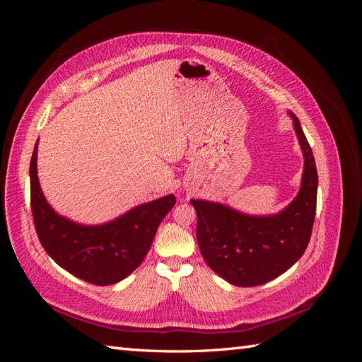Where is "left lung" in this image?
<instances>
[{"label": "left lung", "mask_w": 362, "mask_h": 362, "mask_svg": "<svg viewBox=\"0 0 362 362\" xmlns=\"http://www.w3.org/2000/svg\"><path fill=\"white\" fill-rule=\"evenodd\" d=\"M303 151L300 192L275 216H246L222 204L192 199L196 238L205 262L237 287L262 286L288 270L308 246L317 205V169L311 146L291 113Z\"/></svg>", "instance_id": "left-lung-1"}]
</instances>
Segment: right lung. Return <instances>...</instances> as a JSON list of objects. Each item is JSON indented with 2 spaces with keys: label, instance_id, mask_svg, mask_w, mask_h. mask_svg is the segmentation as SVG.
I'll return each instance as SVG.
<instances>
[{
  "label": "right lung",
  "instance_id": "obj_1",
  "mask_svg": "<svg viewBox=\"0 0 362 362\" xmlns=\"http://www.w3.org/2000/svg\"><path fill=\"white\" fill-rule=\"evenodd\" d=\"M36 158L37 144L30 163V199L39 242L47 254L74 276L95 286H112L127 278L146 257L163 217L175 205V196L141 204L105 225H78L59 216L43 198Z\"/></svg>",
  "mask_w": 362,
  "mask_h": 362
}]
</instances>
